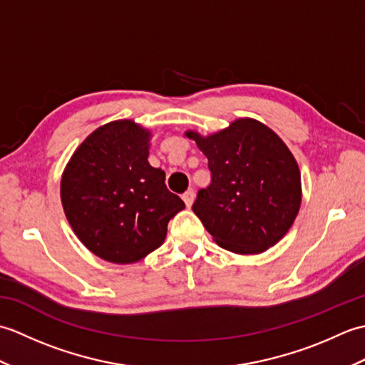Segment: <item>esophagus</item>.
<instances>
[{
	"mask_svg": "<svg viewBox=\"0 0 365 365\" xmlns=\"http://www.w3.org/2000/svg\"><path fill=\"white\" fill-rule=\"evenodd\" d=\"M182 197H183V200H185V204H187V207H191V205H192V202H195L196 192L192 191V190H188L187 192H185V195H183Z\"/></svg>",
	"mask_w": 365,
	"mask_h": 365,
	"instance_id": "34e87169",
	"label": "esophagus"
}]
</instances>
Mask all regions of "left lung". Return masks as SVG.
Masks as SVG:
<instances>
[{"mask_svg": "<svg viewBox=\"0 0 365 365\" xmlns=\"http://www.w3.org/2000/svg\"><path fill=\"white\" fill-rule=\"evenodd\" d=\"M208 160L212 182L199 190L192 212L221 247L260 254L297 218L301 174L289 147L255 119H237L218 133L187 131Z\"/></svg>", "mask_w": 365, "mask_h": 365, "instance_id": "8db88e82", "label": "left lung"}]
</instances>
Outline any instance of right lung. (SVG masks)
<instances>
[{
  "label": "right lung",
  "mask_w": 365,
  "mask_h": 365,
  "mask_svg": "<svg viewBox=\"0 0 365 365\" xmlns=\"http://www.w3.org/2000/svg\"><path fill=\"white\" fill-rule=\"evenodd\" d=\"M150 131L133 120L106 123L84 139L61 178V202L75 235L100 259L135 263L166 238L183 200L149 165Z\"/></svg>",
  "instance_id": "1"
}]
</instances>
